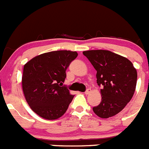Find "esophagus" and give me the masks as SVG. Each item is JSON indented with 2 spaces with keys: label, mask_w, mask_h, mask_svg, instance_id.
<instances>
[{
  "label": "esophagus",
  "mask_w": 149,
  "mask_h": 149,
  "mask_svg": "<svg viewBox=\"0 0 149 149\" xmlns=\"http://www.w3.org/2000/svg\"><path fill=\"white\" fill-rule=\"evenodd\" d=\"M91 92H92V90H91L90 89H88L87 90H86V92H85V95H89V94H90Z\"/></svg>",
  "instance_id": "obj_1"
}]
</instances>
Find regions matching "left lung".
<instances>
[{"mask_svg":"<svg viewBox=\"0 0 149 149\" xmlns=\"http://www.w3.org/2000/svg\"><path fill=\"white\" fill-rule=\"evenodd\" d=\"M83 54L97 71V84L102 87L101 103L93 107V111L103 119L116 115L134 95L136 69L128 59L110 51L91 50Z\"/></svg>","mask_w":149,"mask_h":149,"instance_id":"left-lung-1","label":"left lung"}]
</instances>
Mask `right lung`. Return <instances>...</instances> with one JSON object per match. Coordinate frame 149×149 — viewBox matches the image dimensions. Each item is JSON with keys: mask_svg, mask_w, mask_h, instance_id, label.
<instances>
[{"mask_svg": "<svg viewBox=\"0 0 149 149\" xmlns=\"http://www.w3.org/2000/svg\"><path fill=\"white\" fill-rule=\"evenodd\" d=\"M77 56L76 51H51L35 56L24 65V95L31 110L43 119H59L72 102L74 95L63 84L65 70Z\"/></svg>", "mask_w": 149, "mask_h": 149, "instance_id": "1", "label": "right lung"}]
</instances>
